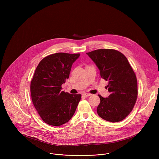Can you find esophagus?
Segmentation results:
<instances>
[{
	"label": "esophagus",
	"instance_id": "obj_1",
	"mask_svg": "<svg viewBox=\"0 0 159 159\" xmlns=\"http://www.w3.org/2000/svg\"><path fill=\"white\" fill-rule=\"evenodd\" d=\"M83 95H84V96H85V97H89V96H91L92 94H90V93H84Z\"/></svg>",
	"mask_w": 159,
	"mask_h": 159
}]
</instances>
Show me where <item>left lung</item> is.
Wrapping results in <instances>:
<instances>
[{
    "label": "left lung",
    "instance_id": "1",
    "mask_svg": "<svg viewBox=\"0 0 159 159\" xmlns=\"http://www.w3.org/2000/svg\"><path fill=\"white\" fill-rule=\"evenodd\" d=\"M87 54L96 63L101 78L108 81L111 94L100 103L98 115L103 120L116 123L123 120L133 110L137 99V77L126 57L114 49H99Z\"/></svg>",
    "mask_w": 159,
    "mask_h": 159
}]
</instances>
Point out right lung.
<instances>
[{"label": "right lung", "instance_id": "1", "mask_svg": "<svg viewBox=\"0 0 159 159\" xmlns=\"http://www.w3.org/2000/svg\"><path fill=\"white\" fill-rule=\"evenodd\" d=\"M80 53H57L39 63L31 81L33 105L42 120L48 125L60 126L74 115L81 94L61 91V85L69 79L72 63Z\"/></svg>", "mask_w": 159, "mask_h": 159}]
</instances>
